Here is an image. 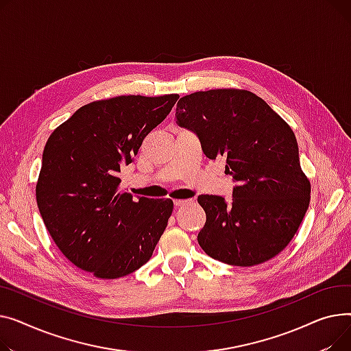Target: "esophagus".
I'll return each instance as SVG.
<instances>
[{
	"mask_svg": "<svg viewBox=\"0 0 351 351\" xmlns=\"http://www.w3.org/2000/svg\"><path fill=\"white\" fill-rule=\"evenodd\" d=\"M189 202H190V199H174V205H176V207H182V205L189 204Z\"/></svg>",
	"mask_w": 351,
	"mask_h": 351,
	"instance_id": "34e87169",
	"label": "esophagus"
}]
</instances>
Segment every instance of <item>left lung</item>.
I'll return each instance as SVG.
<instances>
[{
  "instance_id": "obj_1",
  "label": "left lung",
  "mask_w": 351,
  "mask_h": 351,
  "mask_svg": "<svg viewBox=\"0 0 351 351\" xmlns=\"http://www.w3.org/2000/svg\"><path fill=\"white\" fill-rule=\"evenodd\" d=\"M177 125L194 132L210 160L226 158L235 182L232 199L199 195L207 215L198 243L211 258L254 266L282 252L311 201L289 125L248 90L215 89L178 100Z\"/></svg>"
}]
</instances>
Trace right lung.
Here are the masks:
<instances>
[{
  "instance_id": "add662e5",
  "label": "right lung",
  "mask_w": 351,
  "mask_h": 351,
  "mask_svg": "<svg viewBox=\"0 0 351 351\" xmlns=\"http://www.w3.org/2000/svg\"><path fill=\"white\" fill-rule=\"evenodd\" d=\"M177 99L132 95L92 101L45 144L36 182L39 213L60 252L96 278L137 271L166 230L173 201L120 193L119 173Z\"/></svg>"
}]
</instances>
